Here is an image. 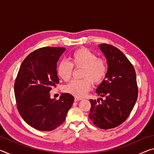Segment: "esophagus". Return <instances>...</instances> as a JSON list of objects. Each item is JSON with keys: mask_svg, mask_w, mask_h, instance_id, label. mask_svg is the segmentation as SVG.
Wrapping results in <instances>:
<instances>
[{"mask_svg": "<svg viewBox=\"0 0 154 154\" xmlns=\"http://www.w3.org/2000/svg\"><path fill=\"white\" fill-rule=\"evenodd\" d=\"M81 100H82V98H78V97H75V102H78V101H79Z\"/></svg>", "mask_w": 154, "mask_h": 154, "instance_id": "1", "label": "esophagus"}]
</instances>
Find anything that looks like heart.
Listing matches in <instances>:
<instances>
[{
  "label": "heart",
  "mask_w": 154,
  "mask_h": 154,
  "mask_svg": "<svg viewBox=\"0 0 154 154\" xmlns=\"http://www.w3.org/2000/svg\"><path fill=\"white\" fill-rule=\"evenodd\" d=\"M73 66L77 69H83L82 77L85 79L72 80L65 87V92L76 97H83L90 90L92 82L99 84L105 79L107 73V65L102 58L86 48H80L72 53L71 63L66 60L60 62L57 72L64 81L71 79Z\"/></svg>",
  "instance_id": "b5f03b06"
}]
</instances>
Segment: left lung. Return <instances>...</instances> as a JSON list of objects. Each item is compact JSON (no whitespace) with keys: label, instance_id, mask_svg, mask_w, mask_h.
I'll return each instance as SVG.
<instances>
[{"label":"left lung","instance_id":"8db88e82","mask_svg":"<svg viewBox=\"0 0 154 154\" xmlns=\"http://www.w3.org/2000/svg\"><path fill=\"white\" fill-rule=\"evenodd\" d=\"M99 49L105 55L108 65L105 79L96 89L103 98L92 100L89 118L102 129L118 126L129 116L138 97L136 72L132 64L118 48L100 44Z\"/></svg>","mask_w":154,"mask_h":154}]
</instances>
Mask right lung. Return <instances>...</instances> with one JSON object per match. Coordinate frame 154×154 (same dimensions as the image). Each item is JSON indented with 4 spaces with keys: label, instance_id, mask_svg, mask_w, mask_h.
<instances>
[{
    "label": "right lung",
    "instance_id": "add662e5",
    "mask_svg": "<svg viewBox=\"0 0 154 154\" xmlns=\"http://www.w3.org/2000/svg\"><path fill=\"white\" fill-rule=\"evenodd\" d=\"M64 48L46 47L30 54L21 64L14 85L18 111L34 128L51 131L60 126L73 103L74 97L62 93L59 100L49 92L59 83L57 62Z\"/></svg>",
    "mask_w": 154,
    "mask_h": 154
}]
</instances>
